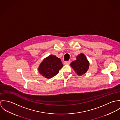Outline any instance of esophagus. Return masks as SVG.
<instances>
[{
	"instance_id": "esophagus-1",
	"label": "esophagus",
	"mask_w": 120,
	"mask_h": 120,
	"mask_svg": "<svg viewBox=\"0 0 120 120\" xmlns=\"http://www.w3.org/2000/svg\"><path fill=\"white\" fill-rule=\"evenodd\" d=\"M71 63V61L70 60L69 61H64V65H69Z\"/></svg>"
}]
</instances>
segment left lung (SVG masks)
<instances>
[{
    "mask_svg": "<svg viewBox=\"0 0 120 120\" xmlns=\"http://www.w3.org/2000/svg\"><path fill=\"white\" fill-rule=\"evenodd\" d=\"M77 60L72 61L70 65L77 74L81 76L85 73L89 68V62L83 53H80L76 57Z\"/></svg>",
    "mask_w": 120,
    "mask_h": 120,
    "instance_id": "obj_1",
    "label": "left lung"
}]
</instances>
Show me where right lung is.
<instances>
[{"label":"right lung","instance_id":"1","mask_svg":"<svg viewBox=\"0 0 120 120\" xmlns=\"http://www.w3.org/2000/svg\"><path fill=\"white\" fill-rule=\"evenodd\" d=\"M62 67L61 60L55 55H50L43 60L38 71L42 76L49 79L57 75Z\"/></svg>","mask_w":120,"mask_h":120}]
</instances>
